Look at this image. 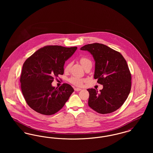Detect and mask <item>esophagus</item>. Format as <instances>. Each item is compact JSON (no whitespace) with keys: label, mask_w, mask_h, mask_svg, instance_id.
<instances>
[{"label":"esophagus","mask_w":153,"mask_h":153,"mask_svg":"<svg viewBox=\"0 0 153 153\" xmlns=\"http://www.w3.org/2000/svg\"><path fill=\"white\" fill-rule=\"evenodd\" d=\"M74 89V91H80L81 90V89H80V88H75Z\"/></svg>","instance_id":"34e87169"}]
</instances>
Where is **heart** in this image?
Masks as SVG:
<instances>
[{
  "instance_id": "obj_1",
  "label": "heart",
  "mask_w": 153,
  "mask_h": 153,
  "mask_svg": "<svg viewBox=\"0 0 153 153\" xmlns=\"http://www.w3.org/2000/svg\"><path fill=\"white\" fill-rule=\"evenodd\" d=\"M80 62L81 64L82 65V66L85 68L86 66H87L89 64H92V61L89 58H87L86 57H81L80 58ZM71 68V63H68L65 68V71H69ZM69 81L70 83L73 84L76 87H82L84 82L85 81V79L80 78L79 77H76V76H73L71 77L69 79Z\"/></svg>"
}]
</instances>
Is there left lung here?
<instances>
[{
    "mask_svg": "<svg viewBox=\"0 0 153 153\" xmlns=\"http://www.w3.org/2000/svg\"><path fill=\"white\" fill-rule=\"evenodd\" d=\"M87 51L95 61L94 78L103 85L98 92L88 89V105L101 114L113 112L126 100L131 88V74L123 56L104 44H88L80 49Z\"/></svg>",
    "mask_w": 153,
    "mask_h": 153,
    "instance_id": "obj_1",
    "label": "left lung"
}]
</instances>
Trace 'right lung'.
<instances>
[{
	"mask_svg": "<svg viewBox=\"0 0 153 153\" xmlns=\"http://www.w3.org/2000/svg\"><path fill=\"white\" fill-rule=\"evenodd\" d=\"M77 49L48 45L25 61L20 77L21 88L31 109L42 115H51L64 107L74 91L73 88L66 83L55 88L51 83L59 74H64L65 61Z\"/></svg>",
	"mask_w": 153,
	"mask_h": 153,
	"instance_id": "add662e5",
	"label": "right lung"
}]
</instances>
